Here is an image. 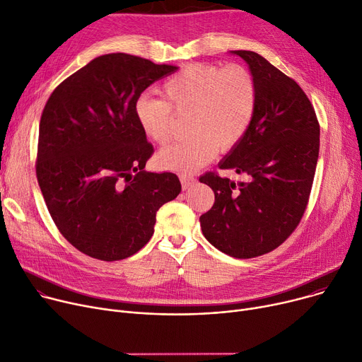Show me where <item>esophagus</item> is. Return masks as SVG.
I'll use <instances>...</instances> for the list:
<instances>
[{"label":"esophagus","mask_w":362,"mask_h":362,"mask_svg":"<svg viewBox=\"0 0 362 362\" xmlns=\"http://www.w3.org/2000/svg\"><path fill=\"white\" fill-rule=\"evenodd\" d=\"M181 184L182 189H188L189 187H193L196 184V178L193 175H181Z\"/></svg>","instance_id":"34e87169"}]
</instances>
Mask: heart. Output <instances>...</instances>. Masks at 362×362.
<instances>
[{
  "label": "heart",
  "instance_id": "1",
  "mask_svg": "<svg viewBox=\"0 0 362 362\" xmlns=\"http://www.w3.org/2000/svg\"><path fill=\"white\" fill-rule=\"evenodd\" d=\"M162 92L165 99L141 95L134 112L144 136L158 144L171 137L173 110L191 112V137L163 147L156 156L159 168L181 174L235 147L248 132L259 102L256 77L237 64H189L163 84Z\"/></svg>",
  "mask_w": 362,
  "mask_h": 362
}]
</instances>
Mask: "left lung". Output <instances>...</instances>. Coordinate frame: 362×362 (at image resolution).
<instances>
[{
    "instance_id": "1",
    "label": "left lung",
    "mask_w": 362,
    "mask_h": 362,
    "mask_svg": "<svg viewBox=\"0 0 362 362\" xmlns=\"http://www.w3.org/2000/svg\"><path fill=\"white\" fill-rule=\"evenodd\" d=\"M240 55L256 77L257 110L243 140L219 163L244 174L235 184L218 173L199 180L215 193L200 216L204 238L235 259L278 248L301 222L320 148V125L300 84L252 51Z\"/></svg>"
}]
</instances>
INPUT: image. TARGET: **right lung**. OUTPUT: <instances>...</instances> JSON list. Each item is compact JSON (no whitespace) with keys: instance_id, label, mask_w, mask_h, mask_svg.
I'll return each instance as SVG.
<instances>
[{"instance_id":"add662e5","label":"right lung","mask_w":362,"mask_h":362,"mask_svg":"<svg viewBox=\"0 0 362 362\" xmlns=\"http://www.w3.org/2000/svg\"><path fill=\"white\" fill-rule=\"evenodd\" d=\"M178 70L130 54L92 59L51 93L39 124L36 177L49 215L73 247L117 262L152 238L156 211L174 200L173 173H147L153 155L134 105Z\"/></svg>"}]
</instances>
